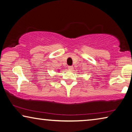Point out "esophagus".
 Listing matches in <instances>:
<instances>
[{
	"label": "esophagus",
	"mask_w": 132,
	"mask_h": 132,
	"mask_svg": "<svg viewBox=\"0 0 132 132\" xmlns=\"http://www.w3.org/2000/svg\"><path fill=\"white\" fill-rule=\"evenodd\" d=\"M68 68L69 70H72L73 68H74V67H73L72 66H68Z\"/></svg>",
	"instance_id": "obj_1"
}]
</instances>
